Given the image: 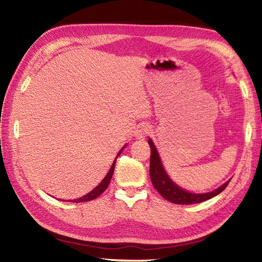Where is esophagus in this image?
I'll use <instances>...</instances> for the list:
<instances>
[{
    "label": "esophagus",
    "instance_id": "obj_1",
    "mask_svg": "<svg viewBox=\"0 0 262 262\" xmlns=\"http://www.w3.org/2000/svg\"><path fill=\"white\" fill-rule=\"evenodd\" d=\"M149 132H151V127L148 125H142L135 130V137L137 140H143L149 134Z\"/></svg>",
    "mask_w": 262,
    "mask_h": 262
}]
</instances>
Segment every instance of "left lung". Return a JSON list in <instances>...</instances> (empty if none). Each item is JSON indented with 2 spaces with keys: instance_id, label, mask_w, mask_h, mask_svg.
<instances>
[{
  "instance_id": "8db88e82",
  "label": "left lung",
  "mask_w": 262,
  "mask_h": 262,
  "mask_svg": "<svg viewBox=\"0 0 262 262\" xmlns=\"http://www.w3.org/2000/svg\"><path fill=\"white\" fill-rule=\"evenodd\" d=\"M148 145L151 147V162H149V177L154 188L161 193L164 199L169 200L170 203L178 204V205H191V204H199L206 202L210 198H213L217 194L221 193L229 185V181L223 183L221 187L213 191L209 192H191L188 191L186 189L179 187L171 180V178L166 173L164 170V166L162 164V161L159 155L157 147H155L153 141L148 138Z\"/></svg>"
}]
</instances>
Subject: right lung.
Masks as SVG:
<instances>
[{
	"label": "right lung",
	"mask_w": 262,
	"mask_h": 262,
	"mask_svg": "<svg viewBox=\"0 0 262 262\" xmlns=\"http://www.w3.org/2000/svg\"><path fill=\"white\" fill-rule=\"evenodd\" d=\"M126 145H127V144H126ZM126 145L122 146V148L118 152V154H117V157H116V159H115V161H114V163L111 164V166H110V170L108 171V173L105 174V177L103 178L102 181L100 182L99 185H98L96 188H94L92 191H90L89 193L84 194V196H82V197H80V198H76V199H73V200L70 199L69 202H71V203H84V202H90V200H93V199H96L97 197H99L100 194H101V193L105 190V189H107V187L109 186V182H110V180H111V177H113V174H114L116 160H117V158L119 157L120 153L122 152V149H124V148L126 147Z\"/></svg>",
	"instance_id": "obj_1"
}]
</instances>
